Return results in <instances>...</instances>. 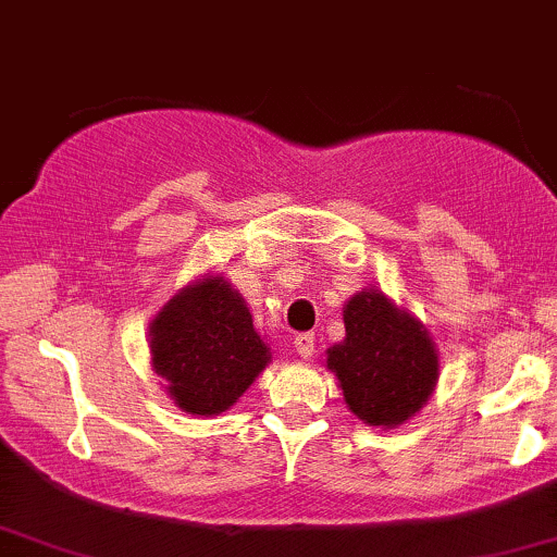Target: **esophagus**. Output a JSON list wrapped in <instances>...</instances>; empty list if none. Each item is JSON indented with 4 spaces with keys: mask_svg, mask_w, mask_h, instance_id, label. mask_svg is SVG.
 <instances>
[{
    "mask_svg": "<svg viewBox=\"0 0 557 557\" xmlns=\"http://www.w3.org/2000/svg\"><path fill=\"white\" fill-rule=\"evenodd\" d=\"M295 348H298L300 359H310V356H313V351H315V336H313V333H298V336H295Z\"/></svg>",
    "mask_w": 557,
    "mask_h": 557,
    "instance_id": "obj_1",
    "label": "esophagus"
}]
</instances>
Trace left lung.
<instances>
[{
    "label": "left lung",
    "mask_w": 557,
    "mask_h": 557,
    "mask_svg": "<svg viewBox=\"0 0 557 557\" xmlns=\"http://www.w3.org/2000/svg\"><path fill=\"white\" fill-rule=\"evenodd\" d=\"M344 323L346 338L329 348V369L351 412L384 428L412 418L438 382V354L428 331L380 290L354 295Z\"/></svg>",
    "instance_id": "8db88e82"
}]
</instances>
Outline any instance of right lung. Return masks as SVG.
Masks as SVG:
<instances>
[{
	"mask_svg": "<svg viewBox=\"0 0 557 557\" xmlns=\"http://www.w3.org/2000/svg\"><path fill=\"white\" fill-rule=\"evenodd\" d=\"M152 367L190 414L232 407L270 361L251 313L224 277L185 287L150 325Z\"/></svg>",
	"mask_w": 557,
	"mask_h": 557,
	"instance_id": "right-lung-1",
	"label": "right lung"
}]
</instances>
